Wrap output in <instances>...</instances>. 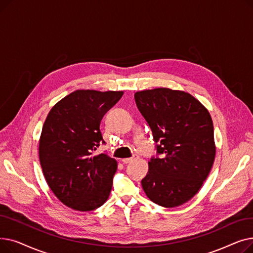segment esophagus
<instances>
[{"label":"esophagus","mask_w":253,"mask_h":253,"mask_svg":"<svg viewBox=\"0 0 253 253\" xmlns=\"http://www.w3.org/2000/svg\"><path fill=\"white\" fill-rule=\"evenodd\" d=\"M136 158H137V155H133L131 158H124V159H122V162H123L124 164H128V163L132 162L133 160H135Z\"/></svg>","instance_id":"34e87169"}]
</instances>
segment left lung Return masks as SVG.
I'll return each instance as SVG.
<instances>
[{
	"mask_svg": "<svg viewBox=\"0 0 253 253\" xmlns=\"http://www.w3.org/2000/svg\"><path fill=\"white\" fill-rule=\"evenodd\" d=\"M148 122L157 156L141 180L151 200L163 207L188 202L202 187L213 165V123L202 103L187 92L156 88L134 94Z\"/></svg>",
	"mask_w": 253,
	"mask_h": 253,
	"instance_id": "1",
	"label": "left lung"
}]
</instances>
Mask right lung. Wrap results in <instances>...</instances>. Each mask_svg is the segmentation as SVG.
Segmentation results:
<instances>
[{"instance_id":"add662e5","label":"right lung","mask_w":253,"mask_h":253,"mask_svg":"<svg viewBox=\"0 0 253 253\" xmlns=\"http://www.w3.org/2000/svg\"><path fill=\"white\" fill-rule=\"evenodd\" d=\"M123 91L77 90L49 112L39 143L40 163L51 191L68 207L91 211L110 196L117 161L100 154L103 116Z\"/></svg>"}]
</instances>
